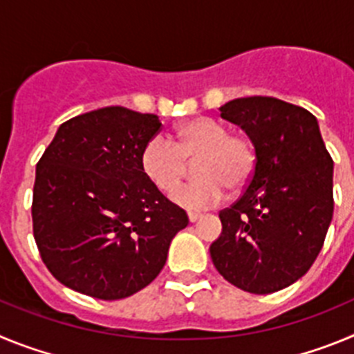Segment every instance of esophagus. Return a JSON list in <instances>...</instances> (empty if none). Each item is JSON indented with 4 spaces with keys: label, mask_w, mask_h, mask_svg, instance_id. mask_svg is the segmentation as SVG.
Masks as SVG:
<instances>
[{
    "label": "esophagus",
    "mask_w": 354,
    "mask_h": 354,
    "mask_svg": "<svg viewBox=\"0 0 354 354\" xmlns=\"http://www.w3.org/2000/svg\"><path fill=\"white\" fill-rule=\"evenodd\" d=\"M200 218H202V214H200V212H187V220L192 221V223L198 221Z\"/></svg>",
    "instance_id": "34e87169"
}]
</instances>
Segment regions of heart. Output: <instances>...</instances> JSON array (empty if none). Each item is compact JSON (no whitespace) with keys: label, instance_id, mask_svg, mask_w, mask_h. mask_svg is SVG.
Masks as SVG:
<instances>
[{"label":"heart","instance_id":"b5f03b06","mask_svg":"<svg viewBox=\"0 0 354 354\" xmlns=\"http://www.w3.org/2000/svg\"><path fill=\"white\" fill-rule=\"evenodd\" d=\"M198 179L179 186L171 200L180 207L205 209L220 204L225 187L239 189L252 179L257 152L246 136L230 134L227 126L207 117L180 124L171 140L154 136L142 150V170L158 189L171 192L187 170V159H196Z\"/></svg>","mask_w":354,"mask_h":354}]
</instances>
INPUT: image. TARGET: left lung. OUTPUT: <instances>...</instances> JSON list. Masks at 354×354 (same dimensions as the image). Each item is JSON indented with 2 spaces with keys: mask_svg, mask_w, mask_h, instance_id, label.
Returning <instances> with one entry per match:
<instances>
[{
  "mask_svg": "<svg viewBox=\"0 0 354 354\" xmlns=\"http://www.w3.org/2000/svg\"><path fill=\"white\" fill-rule=\"evenodd\" d=\"M221 118L248 134L257 165L236 204L220 212L209 248L218 273L252 294L282 290L317 259L333 216V161L317 118L277 97H239Z\"/></svg>",
  "mask_w": 354,
  "mask_h": 354,
  "instance_id": "left-lung-1",
  "label": "left lung"
}]
</instances>
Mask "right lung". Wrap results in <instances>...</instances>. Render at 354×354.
Here are the masks:
<instances>
[{"label": "right lung", "mask_w": 354, "mask_h": 354, "mask_svg": "<svg viewBox=\"0 0 354 354\" xmlns=\"http://www.w3.org/2000/svg\"><path fill=\"white\" fill-rule=\"evenodd\" d=\"M158 115L106 106L64 122L37 165L33 236L53 277L97 299L127 298L167 262L187 214L142 170Z\"/></svg>", "instance_id": "obj_1"}]
</instances>
